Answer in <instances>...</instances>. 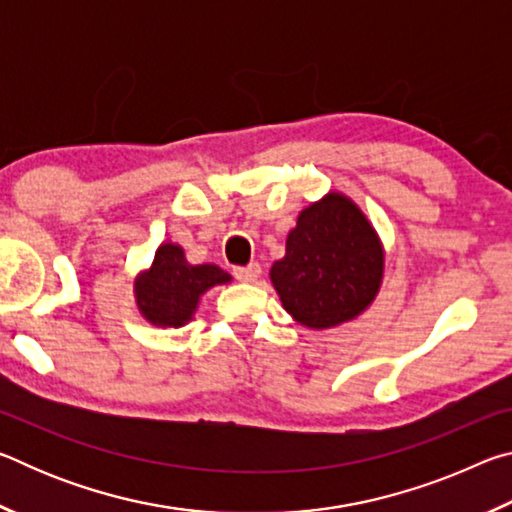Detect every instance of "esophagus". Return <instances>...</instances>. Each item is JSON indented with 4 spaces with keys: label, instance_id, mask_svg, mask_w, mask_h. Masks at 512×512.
I'll return each mask as SVG.
<instances>
[{
    "label": "esophagus",
    "instance_id": "34e87169",
    "mask_svg": "<svg viewBox=\"0 0 512 512\" xmlns=\"http://www.w3.org/2000/svg\"><path fill=\"white\" fill-rule=\"evenodd\" d=\"M259 275H262V266H259L257 262L248 264V266H237V268H235V277H237L239 282L253 284V282H257Z\"/></svg>",
    "mask_w": 512,
    "mask_h": 512
}]
</instances>
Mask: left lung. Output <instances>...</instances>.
<instances>
[{"label":"left lung","mask_w":512,"mask_h":512,"mask_svg":"<svg viewBox=\"0 0 512 512\" xmlns=\"http://www.w3.org/2000/svg\"><path fill=\"white\" fill-rule=\"evenodd\" d=\"M384 271L386 250L366 212L343 192H327L298 214L268 277L298 325L332 329L375 302Z\"/></svg>","instance_id":"8db88e82"}]
</instances>
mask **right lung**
<instances>
[{
  "label": "right lung",
  "mask_w": 512,
  "mask_h": 512,
  "mask_svg": "<svg viewBox=\"0 0 512 512\" xmlns=\"http://www.w3.org/2000/svg\"><path fill=\"white\" fill-rule=\"evenodd\" d=\"M232 282V275L216 264H189L185 250L173 241H162L149 268L133 280L137 311L155 327H183L194 314L201 298L219 284Z\"/></svg>",
  "instance_id": "obj_1"
}]
</instances>
